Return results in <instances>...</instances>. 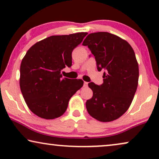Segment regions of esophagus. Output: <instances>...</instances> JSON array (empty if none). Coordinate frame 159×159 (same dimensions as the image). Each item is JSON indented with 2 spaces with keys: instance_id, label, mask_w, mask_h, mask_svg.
<instances>
[{
  "instance_id": "1",
  "label": "esophagus",
  "mask_w": 159,
  "mask_h": 159,
  "mask_svg": "<svg viewBox=\"0 0 159 159\" xmlns=\"http://www.w3.org/2000/svg\"><path fill=\"white\" fill-rule=\"evenodd\" d=\"M88 82H84V87H88Z\"/></svg>"
}]
</instances>
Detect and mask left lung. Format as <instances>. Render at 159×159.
<instances>
[{
	"instance_id": "8db88e82",
	"label": "left lung",
	"mask_w": 159,
	"mask_h": 159,
	"mask_svg": "<svg viewBox=\"0 0 159 159\" xmlns=\"http://www.w3.org/2000/svg\"><path fill=\"white\" fill-rule=\"evenodd\" d=\"M82 45L94 56L98 71H104L103 84L88 83L93 95L86 102L87 110L100 121H114L127 111L138 88L135 54L127 41L106 32L89 34Z\"/></svg>"
}]
</instances>
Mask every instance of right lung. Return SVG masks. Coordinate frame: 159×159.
<instances>
[{
  "label": "right lung",
  "mask_w": 159,
  "mask_h": 159,
  "mask_svg": "<svg viewBox=\"0 0 159 159\" xmlns=\"http://www.w3.org/2000/svg\"><path fill=\"white\" fill-rule=\"evenodd\" d=\"M87 32L53 35L28 50L20 66V89L30 111L41 118H58L69 99L83 86L82 80L63 78L61 71L71 66V53Z\"/></svg>",
  "instance_id": "right-lung-1"
}]
</instances>
